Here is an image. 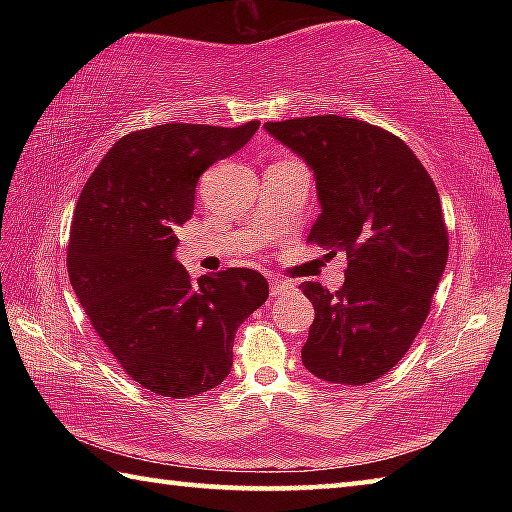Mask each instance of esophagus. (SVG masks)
<instances>
[{
	"mask_svg": "<svg viewBox=\"0 0 512 512\" xmlns=\"http://www.w3.org/2000/svg\"><path fill=\"white\" fill-rule=\"evenodd\" d=\"M290 290H292V286L288 284V281L277 279V281H273V284H270V295H273V297H284V295H288Z\"/></svg>",
	"mask_w": 512,
	"mask_h": 512,
	"instance_id": "obj_1",
	"label": "esophagus"
}]
</instances>
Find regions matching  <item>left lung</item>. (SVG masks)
Instances as JSON below:
<instances>
[{"instance_id": "obj_1", "label": "left lung", "mask_w": 512, "mask_h": 512, "mask_svg": "<svg viewBox=\"0 0 512 512\" xmlns=\"http://www.w3.org/2000/svg\"><path fill=\"white\" fill-rule=\"evenodd\" d=\"M306 160L321 213L308 235L347 255L343 286H299L314 306L301 361L339 385H365L407 354L431 308L449 257L436 184L394 134L334 114L266 123Z\"/></svg>"}]
</instances>
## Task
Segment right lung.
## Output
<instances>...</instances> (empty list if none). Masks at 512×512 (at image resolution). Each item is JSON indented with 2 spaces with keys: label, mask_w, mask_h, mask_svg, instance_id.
<instances>
[{
  "label": "right lung",
  "mask_w": 512,
  "mask_h": 512,
  "mask_svg": "<svg viewBox=\"0 0 512 512\" xmlns=\"http://www.w3.org/2000/svg\"><path fill=\"white\" fill-rule=\"evenodd\" d=\"M259 129L167 123L123 136L76 202L68 275L92 328L129 378L189 398L231 374L233 341L268 299V281L228 268L198 281L176 262L178 228L213 162Z\"/></svg>",
  "instance_id": "1"
}]
</instances>
